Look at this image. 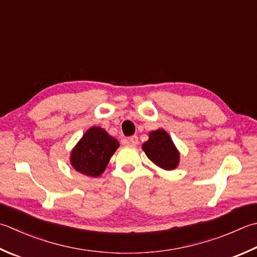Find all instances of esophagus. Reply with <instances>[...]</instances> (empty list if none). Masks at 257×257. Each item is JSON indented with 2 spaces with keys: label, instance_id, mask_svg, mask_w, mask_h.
I'll return each instance as SVG.
<instances>
[{
  "label": "esophagus",
  "instance_id": "34e87169",
  "mask_svg": "<svg viewBox=\"0 0 257 257\" xmlns=\"http://www.w3.org/2000/svg\"><path fill=\"white\" fill-rule=\"evenodd\" d=\"M128 143H129L130 145H133V146L138 145V143H139L138 137H137V136H132V137L128 138Z\"/></svg>",
  "mask_w": 257,
  "mask_h": 257
}]
</instances>
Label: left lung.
Segmentation results:
<instances>
[{
  "label": "left lung",
  "mask_w": 257,
  "mask_h": 257,
  "mask_svg": "<svg viewBox=\"0 0 257 257\" xmlns=\"http://www.w3.org/2000/svg\"><path fill=\"white\" fill-rule=\"evenodd\" d=\"M143 150L155 165L165 170L175 169L179 164L178 150L164 129L150 133L149 140L143 145Z\"/></svg>",
  "instance_id": "obj_1"
}]
</instances>
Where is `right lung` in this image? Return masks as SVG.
Here are the masks:
<instances>
[{"label":"right lung","mask_w":257,"mask_h":257,"mask_svg":"<svg viewBox=\"0 0 257 257\" xmlns=\"http://www.w3.org/2000/svg\"><path fill=\"white\" fill-rule=\"evenodd\" d=\"M118 147V140L104 129L92 127L84 133L83 137L72 149L70 162L77 172L98 177L104 172Z\"/></svg>","instance_id":"add662e5"}]
</instances>
